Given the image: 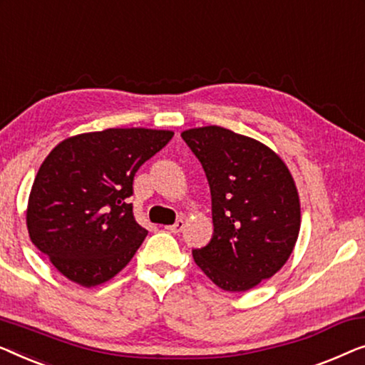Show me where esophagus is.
I'll list each match as a JSON object with an SVG mask.
<instances>
[{
	"mask_svg": "<svg viewBox=\"0 0 365 365\" xmlns=\"http://www.w3.org/2000/svg\"><path fill=\"white\" fill-rule=\"evenodd\" d=\"M183 228H185V222H183L182 218L177 220V222L173 223V225H170V227H167L168 232H172V233H182Z\"/></svg>",
	"mask_w": 365,
	"mask_h": 365,
	"instance_id": "esophagus-1",
	"label": "esophagus"
}]
</instances>
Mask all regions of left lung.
<instances>
[{
    "label": "left lung",
    "instance_id": "left-lung-1",
    "mask_svg": "<svg viewBox=\"0 0 365 365\" xmlns=\"http://www.w3.org/2000/svg\"><path fill=\"white\" fill-rule=\"evenodd\" d=\"M185 143L212 193L213 236L193 250L218 287L243 292L283 268L301 227L299 197L284 162L255 138L218 125L190 129Z\"/></svg>",
    "mask_w": 365,
    "mask_h": 365
}]
</instances>
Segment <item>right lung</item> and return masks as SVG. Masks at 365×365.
<instances>
[{
  "mask_svg": "<svg viewBox=\"0 0 365 365\" xmlns=\"http://www.w3.org/2000/svg\"><path fill=\"white\" fill-rule=\"evenodd\" d=\"M172 137L170 130L107 129L51 150L31 188L26 222L31 241L59 273L91 287L129 263L147 236L129 203L133 177Z\"/></svg>",
  "mask_w": 365,
  "mask_h": 365,
  "instance_id": "1",
  "label": "right lung"
}]
</instances>
